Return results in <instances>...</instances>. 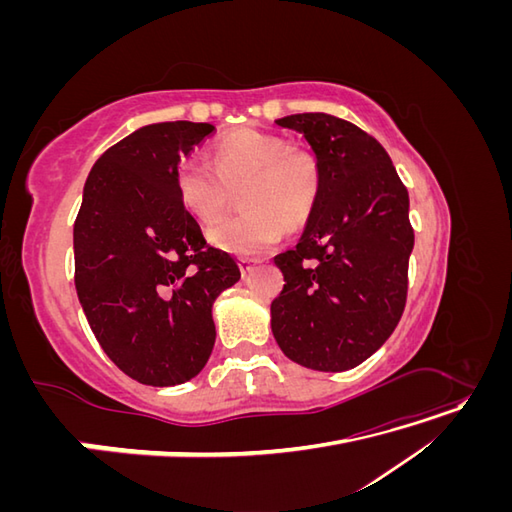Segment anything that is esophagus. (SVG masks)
<instances>
[{"label": "esophagus", "mask_w": 512, "mask_h": 512, "mask_svg": "<svg viewBox=\"0 0 512 512\" xmlns=\"http://www.w3.org/2000/svg\"><path fill=\"white\" fill-rule=\"evenodd\" d=\"M256 262H258V260H254V258H241V260H239V269H241V273H243V275L250 273V271L254 269Z\"/></svg>", "instance_id": "34e87169"}]
</instances>
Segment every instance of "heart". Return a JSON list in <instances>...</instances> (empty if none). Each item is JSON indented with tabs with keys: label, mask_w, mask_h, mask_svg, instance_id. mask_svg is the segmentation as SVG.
Instances as JSON below:
<instances>
[{
	"label": "heart",
	"mask_w": 512,
	"mask_h": 512,
	"mask_svg": "<svg viewBox=\"0 0 512 512\" xmlns=\"http://www.w3.org/2000/svg\"><path fill=\"white\" fill-rule=\"evenodd\" d=\"M183 207L196 220L222 218L232 192L245 209L237 218L215 224L207 239L235 256L267 252L282 237V224L301 226L312 213L320 190L316 160L292 149L280 136L243 128L222 136L211 147V164L185 158L175 173Z\"/></svg>",
	"instance_id": "b5f03b06"
}]
</instances>
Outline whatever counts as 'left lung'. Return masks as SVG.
I'll use <instances>...</instances> for the list:
<instances>
[{
    "instance_id": "1",
    "label": "left lung",
    "mask_w": 512,
    "mask_h": 512,
    "mask_svg": "<svg viewBox=\"0 0 512 512\" xmlns=\"http://www.w3.org/2000/svg\"><path fill=\"white\" fill-rule=\"evenodd\" d=\"M299 132L320 173L301 239L273 260L284 288L271 331L290 361L346 371L369 359L404 314L414 232L408 190L384 147L327 113L275 119Z\"/></svg>"
}]
</instances>
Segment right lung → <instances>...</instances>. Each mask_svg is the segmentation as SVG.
Masks as SVG:
<instances>
[{
    "instance_id": "obj_1",
    "label": "right lung",
    "mask_w": 512,
    "mask_h": 512,
    "mask_svg": "<svg viewBox=\"0 0 512 512\" xmlns=\"http://www.w3.org/2000/svg\"><path fill=\"white\" fill-rule=\"evenodd\" d=\"M211 123L134 130L89 170L74 222V284L98 344L149 386L196 378L213 344V303L241 277L183 209L175 173Z\"/></svg>"
}]
</instances>
